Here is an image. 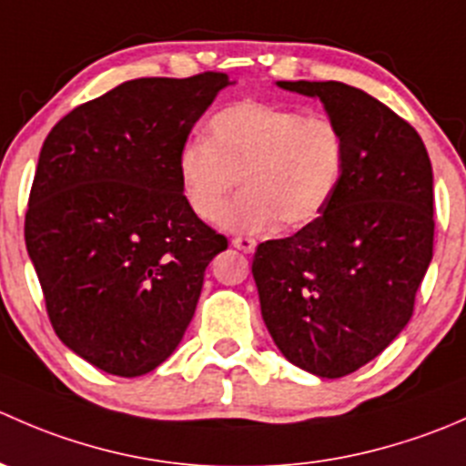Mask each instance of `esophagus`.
Returning <instances> with one entry per match:
<instances>
[{
	"label": "esophagus",
	"instance_id": "esophagus-1",
	"mask_svg": "<svg viewBox=\"0 0 466 466\" xmlns=\"http://www.w3.org/2000/svg\"><path fill=\"white\" fill-rule=\"evenodd\" d=\"M232 246L237 248V250L246 252V255H252V252L257 250V241H255V238H250V237H234Z\"/></svg>",
	"mask_w": 466,
	"mask_h": 466
}]
</instances>
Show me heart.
<instances>
[{"mask_svg": "<svg viewBox=\"0 0 466 466\" xmlns=\"http://www.w3.org/2000/svg\"><path fill=\"white\" fill-rule=\"evenodd\" d=\"M345 133L333 116L299 107L241 101L207 121L176 159L191 214L214 220L236 177L244 191L218 217L229 232L259 234L281 220L299 229L322 216L345 176Z\"/></svg>", "mask_w": 466, "mask_h": 466, "instance_id": "1", "label": "heart"}]
</instances>
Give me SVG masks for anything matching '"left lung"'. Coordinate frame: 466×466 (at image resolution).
Listing matches in <instances>:
<instances>
[{"label": "left lung", "mask_w": 466, "mask_h": 466, "mask_svg": "<svg viewBox=\"0 0 466 466\" xmlns=\"http://www.w3.org/2000/svg\"><path fill=\"white\" fill-rule=\"evenodd\" d=\"M320 98L345 133L347 164L318 220L259 243L261 316L299 370L340 379L401 333L433 259V168L417 130L359 87L277 81Z\"/></svg>", "instance_id": "1"}]
</instances>
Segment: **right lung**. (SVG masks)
Listing matches in <instances>:
<instances>
[{"label":"right lung","mask_w":466,"mask_h":466,"mask_svg":"<svg viewBox=\"0 0 466 466\" xmlns=\"http://www.w3.org/2000/svg\"><path fill=\"white\" fill-rule=\"evenodd\" d=\"M228 74L135 78L74 107L46 135L25 238L54 331L115 377L176 351L205 268L228 248L191 214L176 159Z\"/></svg>","instance_id":"1"}]
</instances>
